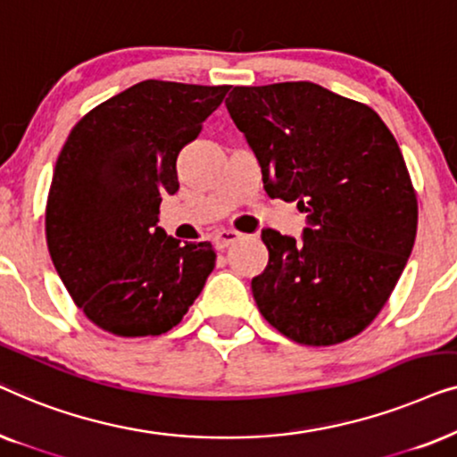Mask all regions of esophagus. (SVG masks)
Listing matches in <instances>:
<instances>
[{"instance_id": "1", "label": "esophagus", "mask_w": 457, "mask_h": 457, "mask_svg": "<svg viewBox=\"0 0 457 457\" xmlns=\"http://www.w3.org/2000/svg\"><path fill=\"white\" fill-rule=\"evenodd\" d=\"M241 233L239 230H233V228H220L218 230V233L214 235V241H216V245L220 247V249H224V247H228V245H233V243H237L241 239Z\"/></svg>"}]
</instances>
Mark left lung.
Here are the masks:
<instances>
[{
    "label": "left lung",
    "instance_id": "8db88e82",
    "mask_svg": "<svg viewBox=\"0 0 457 457\" xmlns=\"http://www.w3.org/2000/svg\"><path fill=\"white\" fill-rule=\"evenodd\" d=\"M227 110L270 197L297 202L302 241L262 230L258 310L302 345L360 335L389 299L414 247L418 202L395 137L368 105L308 80L235 87Z\"/></svg>",
    "mask_w": 457,
    "mask_h": 457
}]
</instances>
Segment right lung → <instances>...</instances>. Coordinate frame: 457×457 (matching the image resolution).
Segmentation results:
<instances>
[{"instance_id":"1","label":"right lung","mask_w":457,"mask_h":457,"mask_svg":"<svg viewBox=\"0 0 457 457\" xmlns=\"http://www.w3.org/2000/svg\"><path fill=\"white\" fill-rule=\"evenodd\" d=\"M227 93L228 85L141 80L68 135L47 195V249L74 303L99 328L168 333L214 270L212 243L168 237L158 214L162 195L179 191V152Z\"/></svg>"}]
</instances>
